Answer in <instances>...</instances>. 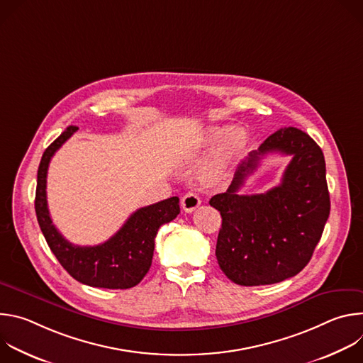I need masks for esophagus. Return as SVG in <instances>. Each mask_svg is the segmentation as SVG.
Segmentation results:
<instances>
[{"label":"esophagus","instance_id":"34e87169","mask_svg":"<svg viewBox=\"0 0 363 363\" xmlns=\"http://www.w3.org/2000/svg\"><path fill=\"white\" fill-rule=\"evenodd\" d=\"M199 203H201V198H199L198 194L194 192V191L186 192V194L182 196V199H181L182 210L186 211V213H192L195 208H198Z\"/></svg>","mask_w":363,"mask_h":363}]
</instances>
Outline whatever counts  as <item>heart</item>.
Returning a JSON list of instances; mask_svg holds the SVG:
<instances>
[{
    "label": "heart",
    "instance_id": "1",
    "mask_svg": "<svg viewBox=\"0 0 363 363\" xmlns=\"http://www.w3.org/2000/svg\"><path fill=\"white\" fill-rule=\"evenodd\" d=\"M248 136L242 128H234L230 130L227 126H211L203 132L201 147L202 150H211L214 147L211 160L203 168V178L208 182H217L223 179L238 155L244 150Z\"/></svg>",
    "mask_w": 363,
    "mask_h": 363
}]
</instances>
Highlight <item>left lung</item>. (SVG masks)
<instances>
[{"label": "left lung", "instance_id": "left-lung-1", "mask_svg": "<svg viewBox=\"0 0 363 363\" xmlns=\"http://www.w3.org/2000/svg\"><path fill=\"white\" fill-rule=\"evenodd\" d=\"M273 151L292 155L281 185L264 194L240 196L245 178ZM210 203L223 218L216 255L231 281L264 286L290 279L310 262L329 218L323 152L306 132L280 129L248 155L228 189Z\"/></svg>", "mask_w": 363, "mask_h": 363}]
</instances>
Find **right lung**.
Wrapping results in <instances>:
<instances>
[{
    "label": "right lung",
    "mask_w": 363,
    "mask_h": 363,
    "mask_svg": "<svg viewBox=\"0 0 363 363\" xmlns=\"http://www.w3.org/2000/svg\"><path fill=\"white\" fill-rule=\"evenodd\" d=\"M69 126L43 153L37 172L35 214L41 233L63 269L77 281L101 289H130L150 269L155 237L161 225L179 214V198L172 196L135 211L108 241L93 247L69 242L55 227L47 208V169L56 150L77 130Z\"/></svg>",
    "instance_id": "1"
}]
</instances>
